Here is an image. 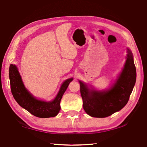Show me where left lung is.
<instances>
[{"label": "left lung", "instance_id": "left-lung-1", "mask_svg": "<svg viewBox=\"0 0 147 147\" xmlns=\"http://www.w3.org/2000/svg\"><path fill=\"white\" fill-rule=\"evenodd\" d=\"M127 57L124 68L110 90L100 92L90 90L81 82L80 93L83 109L92 117L105 118L120 111L127 104L136 80V70L133 55L127 49Z\"/></svg>", "mask_w": 147, "mask_h": 147}]
</instances>
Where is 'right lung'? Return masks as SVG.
Masks as SVG:
<instances>
[{
  "label": "right lung",
  "mask_w": 147,
  "mask_h": 147,
  "mask_svg": "<svg viewBox=\"0 0 147 147\" xmlns=\"http://www.w3.org/2000/svg\"><path fill=\"white\" fill-rule=\"evenodd\" d=\"M11 90L18 105L33 115L39 118L55 117L60 110V100L73 78L63 83L59 92L53 101L45 102L37 100L27 90L22 82L20 74L14 65L11 64L9 70Z\"/></svg>",
  "instance_id": "1"
}]
</instances>
